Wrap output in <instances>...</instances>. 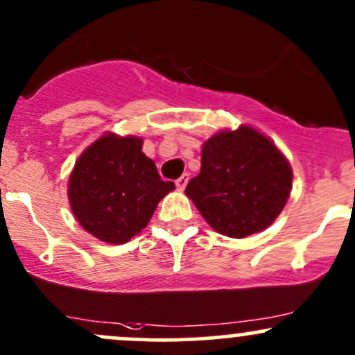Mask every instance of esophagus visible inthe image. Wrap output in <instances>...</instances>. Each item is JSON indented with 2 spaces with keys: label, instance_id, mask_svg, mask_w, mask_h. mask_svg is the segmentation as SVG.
<instances>
[{
  "label": "esophagus",
  "instance_id": "1",
  "mask_svg": "<svg viewBox=\"0 0 355 355\" xmlns=\"http://www.w3.org/2000/svg\"><path fill=\"white\" fill-rule=\"evenodd\" d=\"M188 181H189L188 174H182L181 178H178V179H176V186H178L179 191H182V189L186 188V184H188Z\"/></svg>",
  "mask_w": 355,
  "mask_h": 355
}]
</instances>
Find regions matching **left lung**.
Here are the masks:
<instances>
[{"label":"left lung","instance_id":"1","mask_svg":"<svg viewBox=\"0 0 355 355\" xmlns=\"http://www.w3.org/2000/svg\"><path fill=\"white\" fill-rule=\"evenodd\" d=\"M293 173L277 147L250 127L205 142L201 171L186 194L220 234L242 239L268 228L283 211Z\"/></svg>","mask_w":355,"mask_h":355}]
</instances>
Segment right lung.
Segmentation results:
<instances>
[{"instance_id":"right-lung-1","label":"right lung","mask_w":355,"mask_h":355,"mask_svg":"<svg viewBox=\"0 0 355 355\" xmlns=\"http://www.w3.org/2000/svg\"><path fill=\"white\" fill-rule=\"evenodd\" d=\"M173 181H162L142 139L108 133L87 147L69 179V201L86 232L108 243H125L147 227Z\"/></svg>"}]
</instances>
